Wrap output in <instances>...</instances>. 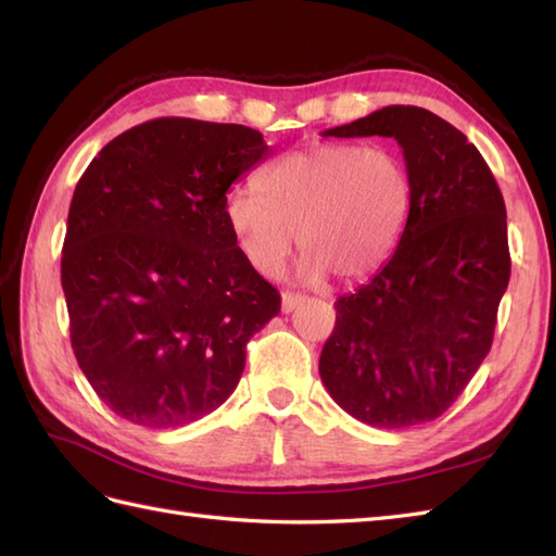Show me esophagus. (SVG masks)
<instances>
[{
    "label": "esophagus",
    "mask_w": 556,
    "mask_h": 556,
    "mask_svg": "<svg viewBox=\"0 0 556 556\" xmlns=\"http://www.w3.org/2000/svg\"><path fill=\"white\" fill-rule=\"evenodd\" d=\"M305 299L301 296V293H293V291H285L281 293V311L285 313H291V311H296L299 305L303 303Z\"/></svg>",
    "instance_id": "34e87169"
}]
</instances>
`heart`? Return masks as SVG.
<instances>
[{
  "mask_svg": "<svg viewBox=\"0 0 556 556\" xmlns=\"http://www.w3.org/2000/svg\"><path fill=\"white\" fill-rule=\"evenodd\" d=\"M413 184L404 160L382 146L315 143L260 172L257 193L233 188L224 203L229 231L248 265L275 275L293 243L301 271L356 281L380 269L406 229Z\"/></svg>",
  "mask_w": 556,
  "mask_h": 556,
  "instance_id": "heart-1",
  "label": "heart"
}]
</instances>
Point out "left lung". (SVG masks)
<instances>
[{
  "label": "left lung",
  "mask_w": 556,
  "mask_h": 556,
  "mask_svg": "<svg viewBox=\"0 0 556 556\" xmlns=\"http://www.w3.org/2000/svg\"><path fill=\"white\" fill-rule=\"evenodd\" d=\"M323 136L394 138L413 184L394 255L341 296L320 353L329 396L361 422H430L473 380L511 277L506 207L478 148L442 116L392 104Z\"/></svg>",
  "instance_id": "obj_1"
}]
</instances>
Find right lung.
Returning <instances> with one entry per match:
<instances>
[{
    "label": "right lung",
    "mask_w": 556,
    "mask_h": 556,
    "mask_svg": "<svg viewBox=\"0 0 556 556\" xmlns=\"http://www.w3.org/2000/svg\"><path fill=\"white\" fill-rule=\"evenodd\" d=\"M241 124L164 116L128 128L71 198L62 289L83 375L116 416L181 428L241 380L245 344L281 308L224 217L229 186L267 155Z\"/></svg>",
    "instance_id": "1"
}]
</instances>
